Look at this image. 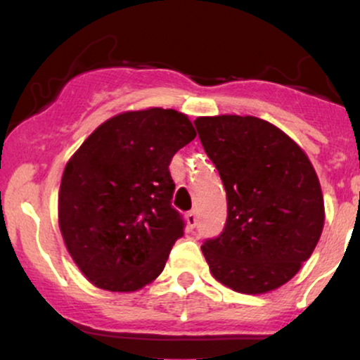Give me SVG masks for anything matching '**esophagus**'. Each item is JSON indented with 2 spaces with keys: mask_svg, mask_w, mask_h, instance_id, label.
I'll use <instances>...</instances> for the list:
<instances>
[{
  "mask_svg": "<svg viewBox=\"0 0 360 360\" xmlns=\"http://www.w3.org/2000/svg\"><path fill=\"white\" fill-rule=\"evenodd\" d=\"M186 223H188V229L193 230L194 226L198 225V217H196V213H194V212H188V213H186Z\"/></svg>",
  "mask_w": 360,
  "mask_h": 360,
  "instance_id": "1",
  "label": "esophagus"
}]
</instances>
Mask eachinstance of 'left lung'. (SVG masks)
I'll use <instances>...</instances> for the list:
<instances>
[{
	"label": "left lung",
	"mask_w": 360,
	"mask_h": 360,
	"mask_svg": "<svg viewBox=\"0 0 360 360\" xmlns=\"http://www.w3.org/2000/svg\"><path fill=\"white\" fill-rule=\"evenodd\" d=\"M226 191L223 232L201 245L214 279L262 295L301 269L320 240L323 194L311 162L284 131L255 117L194 120Z\"/></svg>",
	"instance_id": "left-lung-1"
}]
</instances>
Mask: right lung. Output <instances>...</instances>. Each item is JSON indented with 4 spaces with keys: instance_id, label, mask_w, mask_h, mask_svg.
<instances>
[{
    "instance_id": "obj_1",
    "label": "right lung",
    "mask_w": 360,
    "mask_h": 360,
    "mask_svg": "<svg viewBox=\"0 0 360 360\" xmlns=\"http://www.w3.org/2000/svg\"><path fill=\"white\" fill-rule=\"evenodd\" d=\"M196 131L176 110L106 120L64 169L59 226L82 274L106 291H135L164 271L184 220L171 205L169 164Z\"/></svg>"
}]
</instances>
